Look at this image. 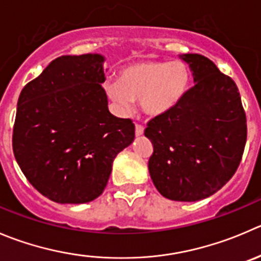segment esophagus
<instances>
[{
	"mask_svg": "<svg viewBox=\"0 0 261 261\" xmlns=\"http://www.w3.org/2000/svg\"><path fill=\"white\" fill-rule=\"evenodd\" d=\"M135 134H136V136L143 135V134H144V126L136 123V125H135Z\"/></svg>",
	"mask_w": 261,
	"mask_h": 261,
	"instance_id": "obj_1",
	"label": "esophagus"
}]
</instances>
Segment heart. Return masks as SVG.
Here are the masks:
<instances>
[{
  "mask_svg": "<svg viewBox=\"0 0 261 261\" xmlns=\"http://www.w3.org/2000/svg\"><path fill=\"white\" fill-rule=\"evenodd\" d=\"M189 79L182 62L140 61L123 67L117 82L107 83L105 89L121 110H128L133 100H139L145 115L158 117L181 100Z\"/></svg>",
  "mask_w": 261,
  "mask_h": 261,
  "instance_id": "obj_1",
  "label": "heart"
}]
</instances>
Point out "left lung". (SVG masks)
Wrapping results in <instances>:
<instances>
[{"mask_svg": "<svg viewBox=\"0 0 261 261\" xmlns=\"http://www.w3.org/2000/svg\"><path fill=\"white\" fill-rule=\"evenodd\" d=\"M195 85L144 134L153 144L149 173L164 198L198 201L221 190L237 171L247 138L246 115L236 83L213 61L181 56Z\"/></svg>", "mask_w": 261, "mask_h": 261, "instance_id": "1", "label": "left lung"}]
</instances>
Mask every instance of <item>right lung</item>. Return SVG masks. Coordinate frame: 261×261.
Here are the masks:
<instances>
[{"mask_svg":"<svg viewBox=\"0 0 261 261\" xmlns=\"http://www.w3.org/2000/svg\"><path fill=\"white\" fill-rule=\"evenodd\" d=\"M103 61L92 53L58 57L20 93L15 159L28 181L55 203L97 199L113 159L135 138L133 121L108 111Z\"/></svg>","mask_w":261,"mask_h":261,"instance_id":"1","label":"right lung"}]
</instances>
